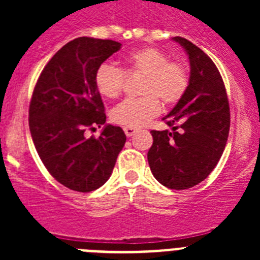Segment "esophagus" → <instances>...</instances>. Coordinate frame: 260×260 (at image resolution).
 <instances>
[{"instance_id":"obj_1","label":"esophagus","mask_w":260,"mask_h":260,"mask_svg":"<svg viewBox=\"0 0 260 260\" xmlns=\"http://www.w3.org/2000/svg\"><path fill=\"white\" fill-rule=\"evenodd\" d=\"M123 132H125L126 137L130 138V137H133V135H134L135 128L134 127H123Z\"/></svg>"}]
</instances>
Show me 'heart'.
I'll list each match as a JSON object with an SVG mask.
<instances>
[{
    "label": "heart",
    "instance_id": "obj_1",
    "mask_svg": "<svg viewBox=\"0 0 260 260\" xmlns=\"http://www.w3.org/2000/svg\"><path fill=\"white\" fill-rule=\"evenodd\" d=\"M126 73L144 74L142 98L126 99L110 113L113 122L127 127H139L161 110V103L174 105L185 95L189 75L185 66L169 61L167 53L153 47H144L130 53L123 59ZM125 74L112 63H102L95 71L93 84L103 98L116 99L122 91Z\"/></svg>",
    "mask_w": 260,
    "mask_h": 260
}]
</instances>
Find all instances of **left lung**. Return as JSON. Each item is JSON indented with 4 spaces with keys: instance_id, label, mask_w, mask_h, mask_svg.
Segmentation results:
<instances>
[{
    "instance_id": "1",
    "label": "left lung",
    "mask_w": 260,
    "mask_h": 260,
    "mask_svg": "<svg viewBox=\"0 0 260 260\" xmlns=\"http://www.w3.org/2000/svg\"><path fill=\"white\" fill-rule=\"evenodd\" d=\"M190 62L189 86L164 117L172 132L152 130L147 153L153 177L165 187L190 189L210 176L228 141L231 113L224 82L212 59L191 41L176 36Z\"/></svg>"
}]
</instances>
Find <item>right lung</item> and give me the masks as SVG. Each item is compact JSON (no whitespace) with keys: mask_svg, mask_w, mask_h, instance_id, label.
Instances as JSON below:
<instances>
[{"mask_svg":"<svg viewBox=\"0 0 260 260\" xmlns=\"http://www.w3.org/2000/svg\"><path fill=\"white\" fill-rule=\"evenodd\" d=\"M118 41L78 38L61 48L38 79L29 104V132L41 161L59 183L79 192L102 187L113 172L126 135L105 123L93 75L119 50ZM105 125L99 138L84 132Z\"/></svg>","mask_w":260,"mask_h":260,"instance_id":"1","label":"right lung"}]
</instances>
